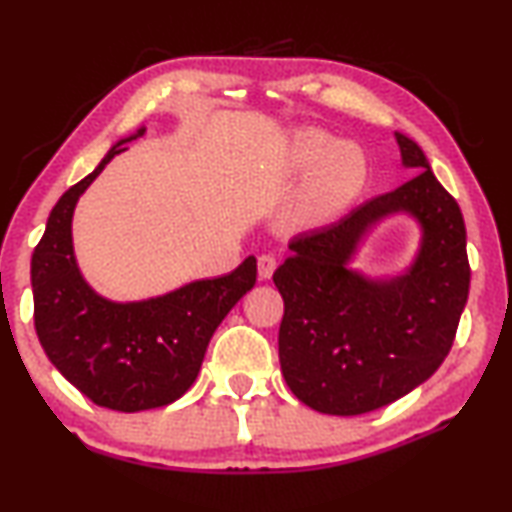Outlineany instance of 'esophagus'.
<instances>
[{
    "mask_svg": "<svg viewBox=\"0 0 512 512\" xmlns=\"http://www.w3.org/2000/svg\"><path fill=\"white\" fill-rule=\"evenodd\" d=\"M276 266H278V259L273 257V255H269V253L259 255V259H257V271H259V278H262V280H269V278L273 276V271H276Z\"/></svg>",
    "mask_w": 512,
    "mask_h": 512,
    "instance_id": "34e87169",
    "label": "esophagus"
}]
</instances>
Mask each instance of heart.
Segmentation results:
<instances>
[{
  "label": "heart",
  "mask_w": 512,
  "mask_h": 512,
  "mask_svg": "<svg viewBox=\"0 0 512 512\" xmlns=\"http://www.w3.org/2000/svg\"><path fill=\"white\" fill-rule=\"evenodd\" d=\"M287 167L311 171L294 206L304 225H322L341 215L366 181V157L355 143H338L322 129H299L287 146Z\"/></svg>",
  "instance_id": "obj_1"
}]
</instances>
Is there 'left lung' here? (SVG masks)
Returning <instances> with one entry per match:
<instances>
[{
  "label": "left lung",
  "mask_w": 512,
  "mask_h": 512,
  "mask_svg": "<svg viewBox=\"0 0 512 512\" xmlns=\"http://www.w3.org/2000/svg\"><path fill=\"white\" fill-rule=\"evenodd\" d=\"M394 136L403 167L420 174L334 225L292 239V255L273 273L285 301L280 369L294 397L320 413L362 415L422 385L448 357L469 299L459 204L436 181L422 148ZM392 212L421 222L416 262L390 281L352 272L347 262L361 236Z\"/></svg>",
  "instance_id": "1"
}]
</instances>
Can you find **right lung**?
<instances>
[{
  "label": "right lung",
  "mask_w": 512,
  "mask_h": 512,
  "mask_svg": "<svg viewBox=\"0 0 512 512\" xmlns=\"http://www.w3.org/2000/svg\"><path fill=\"white\" fill-rule=\"evenodd\" d=\"M146 129H139V134ZM122 139L99 167L69 187L48 215L32 255L34 327L57 371L97 406L139 413L162 408L190 390L213 331L257 280V259L220 278L194 280L164 297L115 304L78 271L71 243L76 201L102 174Z\"/></svg>",
  "instance_id": "right-lung-1"
}]
</instances>
